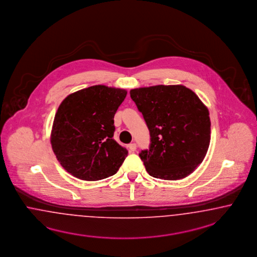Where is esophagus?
<instances>
[{
	"label": "esophagus",
	"instance_id": "34e87169",
	"mask_svg": "<svg viewBox=\"0 0 257 257\" xmlns=\"http://www.w3.org/2000/svg\"><path fill=\"white\" fill-rule=\"evenodd\" d=\"M128 148L130 149V151H136V149H137V144H131L128 145Z\"/></svg>",
	"mask_w": 257,
	"mask_h": 257
}]
</instances>
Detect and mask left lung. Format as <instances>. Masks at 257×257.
<instances>
[{
  "mask_svg": "<svg viewBox=\"0 0 257 257\" xmlns=\"http://www.w3.org/2000/svg\"><path fill=\"white\" fill-rule=\"evenodd\" d=\"M130 95L150 131V149L140 154L148 174L168 181L191 174L210 143L207 107L184 85L136 88Z\"/></svg>",
  "mask_w": 257,
  "mask_h": 257,
  "instance_id": "left-lung-1",
  "label": "left lung"
}]
</instances>
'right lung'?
I'll use <instances>...</instances> for the list:
<instances>
[{"mask_svg": "<svg viewBox=\"0 0 257 257\" xmlns=\"http://www.w3.org/2000/svg\"><path fill=\"white\" fill-rule=\"evenodd\" d=\"M125 89L94 85L70 93L55 113L51 144L62 167L83 181L113 176L128 152L113 139V116Z\"/></svg>", "mask_w": 257, "mask_h": 257, "instance_id": "add662e5", "label": "right lung"}]
</instances>
